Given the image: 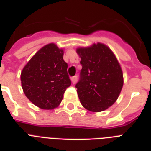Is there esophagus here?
I'll list each match as a JSON object with an SVG mask.
<instances>
[{
  "label": "esophagus",
  "instance_id": "34e87169",
  "mask_svg": "<svg viewBox=\"0 0 151 151\" xmlns=\"http://www.w3.org/2000/svg\"><path fill=\"white\" fill-rule=\"evenodd\" d=\"M71 80H72V82H73V84L76 83V82H77V76H75L72 77Z\"/></svg>",
  "mask_w": 151,
  "mask_h": 151
}]
</instances>
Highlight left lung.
<instances>
[{
  "label": "left lung",
  "instance_id": "obj_1",
  "mask_svg": "<svg viewBox=\"0 0 151 151\" xmlns=\"http://www.w3.org/2000/svg\"><path fill=\"white\" fill-rule=\"evenodd\" d=\"M82 69L76 85L82 106L91 112L106 110L116 102L123 85L121 66L111 50L104 44L78 47Z\"/></svg>",
  "mask_w": 151,
  "mask_h": 151
}]
</instances>
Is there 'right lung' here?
I'll use <instances>...</instances> for the list:
<instances>
[{
	"mask_svg": "<svg viewBox=\"0 0 151 151\" xmlns=\"http://www.w3.org/2000/svg\"><path fill=\"white\" fill-rule=\"evenodd\" d=\"M63 60V50L50 43L40 49L24 66L21 83L28 99L43 110H53L61 103L71 85Z\"/></svg>",
	"mask_w": 151,
	"mask_h": 151,
	"instance_id": "right-lung-1",
	"label": "right lung"
}]
</instances>
